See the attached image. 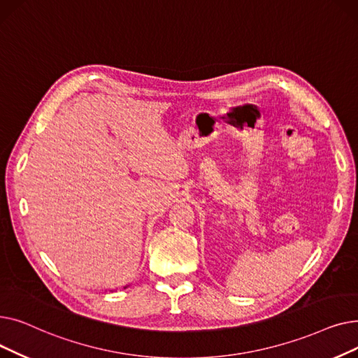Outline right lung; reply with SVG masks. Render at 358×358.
<instances>
[{
    "label": "right lung",
    "instance_id": "obj_1",
    "mask_svg": "<svg viewBox=\"0 0 358 358\" xmlns=\"http://www.w3.org/2000/svg\"><path fill=\"white\" fill-rule=\"evenodd\" d=\"M124 289H126V287H124Z\"/></svg>",
    "mask_w": 358,
    "mask_h": 358
}]
</instances>
